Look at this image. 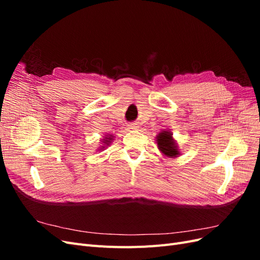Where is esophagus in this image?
<instances>
[{
    "label": "esophagus",
    "mask_w": 260,
    "mask_h": 260,
    "mask_svg": "<svg viewBox=\"0 0 260 260\" xmlns=\"http://www.w3.org/2000/svg\"><path fill=\"white\" fill-rule=\"evenodd\" d=\"M138 128H139V125H138V123H136V122H132V123L129 124V129L136 130V129H138Z\"/></svg>",
    "instance_id": "1"
}]
</instances>
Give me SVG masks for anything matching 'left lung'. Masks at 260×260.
Wrapping results in <instances>:
<instances>
[{
	"mask_svg": "<svg viewBox=\"0 0 260 260\" xmlns=\"http://www.w3.org/2000/svg\"><path fill=\"white\" fill-rule=\"evenodd\" d=\"M157 144H158L159 149L165 155L176 157L179 154L174 140L171 138V135L167 131H162L159 133L158 137H157Z\"/></svg>",
	"mask_w": 260,
	"mask_h": 260,
	"instance_id": "8db88e82",
	"label": "left lung"
}]
</instances>
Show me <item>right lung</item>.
<instances>
[{"label": "right lung", "mask_w": 260, "mask_h": 260, "mask_svg": "<svg viewBox=\"0 0 260 260\" xmlns=\"http://www.w3.org/2000/svg\"><path fill=\"white\" fill-rule=\"evenodd\" d=\"M109 141H111V139H109V140H105V143H106V142L109 143Z\"/></svg>", "instance_id": "1"}]
</instances>
